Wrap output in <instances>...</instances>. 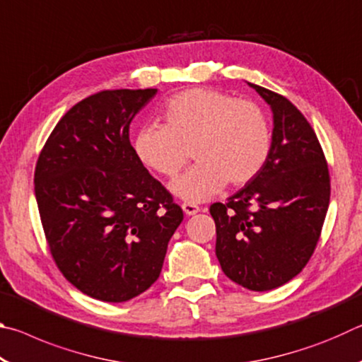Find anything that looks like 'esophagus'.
Masks as SVG:
<instances>
[{"mask_svg": "<svg viewBox=\"0 0 362 362\" xmlns=\"http://www.w3.org/2000/svg\"><path fill=\"white\" fill-rule=\"evenodd\" d=\"M182 209L187 214V216H194V214H198L201 211V207L194 203H183Z\"/></svg>", "mask_w": 362, "mask_h": 362, "instance_id": "esophagus-1", "label": "esophagus"}]
</instances>
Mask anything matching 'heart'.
<instances>
[{"mask_svg": "<svg viewBox=\"0 0 362 362\" xmlns=\"http://www.w3.org/2000/svg\"><path fill=\"white\" fill-rule=\"evenodd\" d=\"M166 124L140 127L134 151L146 168L175 177L192 148L196 163L173 183L182 199L199 203L228 182L246 185L259 175L272 150V129L255 102L214 89H188L169 99Z\"/></svg>", "mask_w": 362, "mask_h": 362, "instance_id": "heart-1", "label": "heart"}]
</instances>
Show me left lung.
I'll list each match as a JSON object with an SVG mask.
<instances>
[{"mask_svg": "<svg viewBox=\"0 0 362 362\" xmlns=\"http://www.w3.org/2000/svg\"><path fill=\"white\" fill-rule=\"evenodd\" d=\"M250 86L272 107V150L255 179L209 211L223 273L249 291L263 292L296 278L313 255L329 207L330 177L320 140L302 112L284 95Z\"/></svg>", "mask_w": 362, "mask_h": 362, "instance_id": "8db88e82", "label": "left lung"}]
</instances>
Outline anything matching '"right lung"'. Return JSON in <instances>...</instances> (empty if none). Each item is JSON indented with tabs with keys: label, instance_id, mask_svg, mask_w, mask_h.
Returning <instances> with one entry per match:
<instances>
[{
	"label": "right lung",
	"instance_id": "1",
	"mask_svg": "<svg viewBox=\"0 0 362 362\" xmlns=\"http://www.w3.org/2000/svg\"><path fill=\"white\" fill-rule=\"evenodd\" d=\"M158 89H108L71 107L35 168V194L60 273L86 296L126 302L161 273L183 212L148 174L129 126Z\"/></svg>",
	"mask_w": 362,
	"mask_h": 362
}]
</instances>
